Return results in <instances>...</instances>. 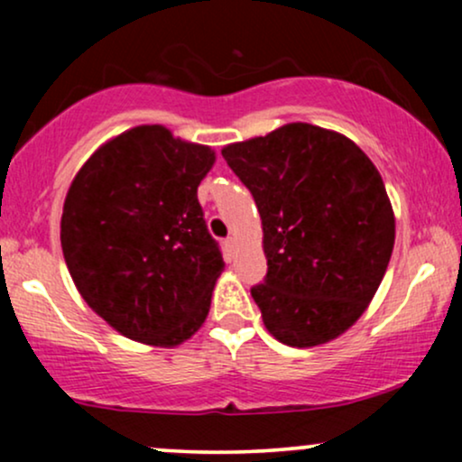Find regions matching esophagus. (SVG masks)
<instances>
[{
	"instance_id": "obj_1",
	"label": "esophagus",
	"mask_w": 462,
	"mask_h": 462,
	"mask_svg": "<svg viewBox=\"0 0 462 462\" xmlns=\"http://www.w3.org/2000/svg\"><path fill=\"white\" fill-rule=\"evenodd\" d=\"M226 247H227V252H232V249H235V238H226Z\"/></svg>"
}]
</instances>
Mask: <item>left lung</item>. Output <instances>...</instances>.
<instances>
[{
	"label": "left lung",
	"mask_w": 462,
	"mask_h": 462,
	"mask_svg": "<svg viewBox=\"0 0 462 462\" xmlns=\"http://www.w3.org/2000/svg\"><path fill=\"white\" fill-rule=\"evenodd\" d=\"M221 153L261 213L267 275L252 298L264 328L291 347L337 338L374 300L393 252L375 164L347 136L300 121Z\"/></svg>",
	"instance_id": "obj_1"
}]
</instances>
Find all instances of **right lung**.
I'll return each mask as SVG.
<instances>
[{
    "label": "right lung",
    "instance_id": "right-lung-1",
    "mask_svg": "<svg viewBox=\"0 0 462 462\" xmlns=\"http://www.w3.org/2000/svg\"><path fill=\"white\" fill-rule=\"evenodd\" d=\"M215 152L136 125L104 143L69 187L60 221L79 295L132 341L176 347L206 321L224 272L198 187Z\"/></svg>",
    "mask_w": 462,
    "mask_h": 462
}]
</instances>
